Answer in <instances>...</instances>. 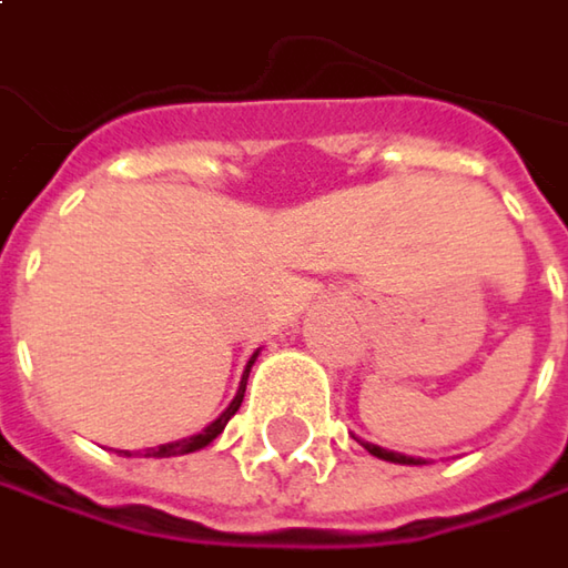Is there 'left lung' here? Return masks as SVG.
<instances>
[{"mask_svg":"<svg viewBox=\"0 0 568 568\" xmlns=\"http://www.w3.org/2000/svg\"><path fill=\"white\" fill-rule=\"evenodd\" d=\"M374 457H381V460H389V464H406V467H418V464H425L422 457H406V454H396V450H386V447H377V444H364Z\"/></svg>","mask_w":568,"mask_h":568,"instance_id":"1","label":"left lung"}]
</instances>
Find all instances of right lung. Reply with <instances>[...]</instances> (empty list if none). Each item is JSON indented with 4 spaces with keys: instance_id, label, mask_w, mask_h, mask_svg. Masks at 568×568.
<instances>
[{
    "instance_id": "obj_1",
    "label": "right lung",
    "mask_w": 568,
    "mask_h": 568,
    "mask_svg": "<svg viewBox=\"0 0 568 568\" xmlns=\"http://www.w3.org/2000/svg\"><path fill=\"white\" fill-rule=\"evenodd\" d=\"M255 357H258V352L252 355V361L245 364V374H242V383L240 389H236V396H233V403L226 406V409L220 412L216 418H213L211 425L201 432V435H191V438H182V440H169V444H159V447H146V454L143 457H179V454H191V450H201V447H207L223 428H226V422L240 412L242 406V396H245V381H248V371H252V364H255ZM124 457H133L130 450H124Z\"/></svg>"
}]
</instances>
